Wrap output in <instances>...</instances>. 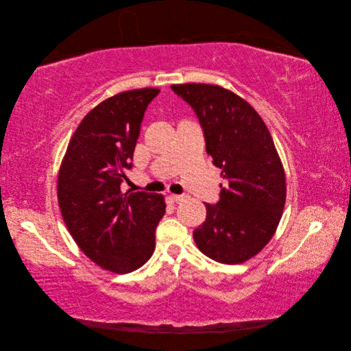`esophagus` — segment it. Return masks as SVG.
<instances>
[{
    "label": "esophagus",
    "mask_w": 351,
    "mask_h": 351,
    "mask_svg": "<svg viewBox=\"0 0 351 351\" xmlns=\"http://www.w3.org/2000/svg\"><path fill=\"white\" fill-rule=\"evenodd\" d=\"M169 199H171L173 202H177V204H180V202H183L186 197L183 195H169Z\"/></svg>",
    "instance_id": "obj_1"
}]
</instances>
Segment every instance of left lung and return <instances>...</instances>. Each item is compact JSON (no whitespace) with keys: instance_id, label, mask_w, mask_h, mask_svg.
I'll list each match as a JSON object with an SVG mask.
<instances>
[{"instance_id":"8db88e82","label":"left lung","mask_w":351,"mask_h":351,"mask_svg":"<svg viewBox=\"0 0 351 351\" xmlns=\"http://www.w3.org/2000/svg\"><path fill=\"white\" fill-rule=\"evenodd\" d=\"M171 89L192 105L206 152L226 178L218 204H206V219L193 231L196 246L219 263L246 262L269 243L285 205V173L272 136L234 92L206 83Z\"/></svg>"}]
</instances>
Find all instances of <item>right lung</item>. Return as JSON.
Listing matches in <instances>:
<instances>
[{"label":"right lung","instance_id":"right-lung-1","mask_svg":"<svg viewBox=\"0 0 351 351\" xmlns=\"http://www.w3.org/2000/svg\"><path fill=\"white\" fill-rule=\"evenodd\" d=\"M158 93L156 88L125 90L98 104L71 136L60 165L57 196L67 230L92 262L114 274L149 261L165 214L162 195L120 189L143 114Z\"/></svg>","mask_w":351,"mask_h":351}]
</instances>
